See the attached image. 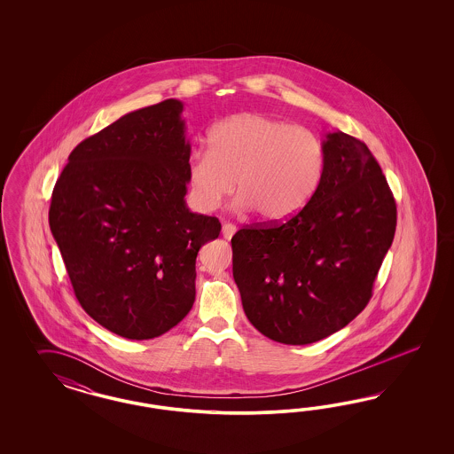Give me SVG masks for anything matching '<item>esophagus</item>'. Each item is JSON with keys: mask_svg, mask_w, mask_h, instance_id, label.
Masks as SVG:
<instances>
[{"mask_svg": "<svg viewBox=\"0 0 454 454\" xmlns=\"http://www.w3.org/2000/svg\"><path fill=\"white\" fill-rule=\"evenodd\" d=\"M234 233H236V226H234V224H231V223H224V224H223L221 234H223L224 239H231Z\"/></svg>", "mask_w": 454, "mask_h": 454, "instance_id": "1", "label": "esophagus"}]
</instances>
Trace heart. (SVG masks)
<instances>
[{
  "mask_svg": "<svg viewBox=\"0 0 454 454\" xmlns=\"http://www.w3.org/2000/svg\"><path fill=\"white\" fill-rule=\"evenodd\" d=\"M326 171V148L313 129L258 113H239L215 124L207 150L186 160L194 207L215 211L234 190V205L262 221L289 220L317 194Z\"/></svg>",
  "mask_w": 454,
  "mask_h": 454,
  "instance_id": "obj_1",
  "label": "heart"
}]
</instances>
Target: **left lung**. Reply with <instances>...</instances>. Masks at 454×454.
Wrapping results in <instances>:
<instances>
[{
    "mask_svg": "<svg viewBox=\"0 0 454 454\" xmlns=\"http://www.w3.org/2000/svg\"><path fill=\"white\" fill-rule=\"evenodd\" d=\"M326 171L283 224L231 238L233 278L249 323L285 344L317 343L364 309L396 231V203L368 146L325 135Z\"/></svg>",
    "mask_w": 454,
    "mask_h": 454,
    "instance_id": "obj_1",
    "label": "left lung"
}]
</instances>
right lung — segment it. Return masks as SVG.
Here are the masks:
<instances>
[{
    "label": "right lung",
    "instance_id": "obj_1",
    "mask_svg": "<svg viewBox=\"0 0 454 454\" xmlns=\"http://www.w3.org/2000/svg\"><path fill=\"white\" fill-rule=\"evenodd\" d=\"M175 98L82 141L56 181L50 228L82 309L111 333L152 340L196 296V256L221 223L190 211L192 145Z\"/></svg>",
    "mask_w": 454,
    "mask_h": 454
}]
</instances>
